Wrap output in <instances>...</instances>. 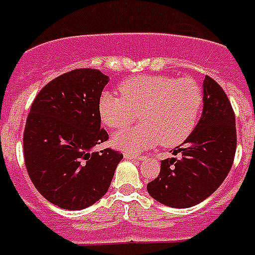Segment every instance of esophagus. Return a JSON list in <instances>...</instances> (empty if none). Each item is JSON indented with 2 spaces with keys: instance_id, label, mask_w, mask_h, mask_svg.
I'll return each instance as SVG.
<instances>
[{
  "instance_id": "esophagus-1",
  "label": "esophagus",
  "mask_w": 255,
  "mask_h": 255,
  "mask_svg": "<svg viewBox=\"0 0 255 255\" xmlns=\"http://www.w3.org/2000/svg\"><path fill=\"white\" fill-rule=\"evenodd\" d=\"M124 158H127V159H143L144 156L137 155V154H132V152H124Z\"/></svg>"
}]
</instances>
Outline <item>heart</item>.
<instances>
[{
	"label": "heart",
	"instance_id": "1",
	"mask_svg": "<svg viewBox=\"0 0 255 255\" xmlns=\"http://www.w3.org/2000/svg\"><path fill=\"white\" fill-rule=\"evenodd\" d=\"M122 96L104 92L99 99L101 122L112 129L127 127L140 115L136 127L119 131L113 144L127 151L177 146L193 131L203 107V90L192 78L161 74L136 75L119 85Z\"/></svg>",
	"mask_w": 255,
	"mask_h": 255
}]
</instances>
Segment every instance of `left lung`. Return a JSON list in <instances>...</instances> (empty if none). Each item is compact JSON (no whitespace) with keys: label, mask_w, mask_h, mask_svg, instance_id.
I'll return each instance as SVG.
<instances>
[{"label":"left lung","mask_w":255,"mask_h":255,"mask_svg":"<svg viewBox=\"0 0 255 255\" xmlns=\"http://www.w3.org/2000/svg\"><path fill=\"white\" fill-rule=\"evenodd\" d=\"M204 107L197 126L174 150L178 158L161 162V171L147 184L152 199L173 208L199 204L222 185L237 151L235 113L222 86L205 77Z\"/></svg>","instance_id":"left-lung-1"}]
</instances>
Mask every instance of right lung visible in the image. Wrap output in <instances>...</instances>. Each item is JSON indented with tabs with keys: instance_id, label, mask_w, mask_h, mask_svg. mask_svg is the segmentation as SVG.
<instances>
[{
	"instance_id": "1",
	"label": "right lung",
	"mask_w": 255,
	"mask_h": 255,
	"mask_svg": "<svg viewBox=\"0 0 255 255\" xmlns=\"http://www.w3.org/2000/svg\"><path fill=\"white\" fill-rule=\"evenodd\" d=\"M109 78L96 69L56 77L32 103L22 148L28 175L40 195L63 209H84L109 189L123 154L94 151L108 140L99 99Z\"/></svg>"
}]
</instances>
